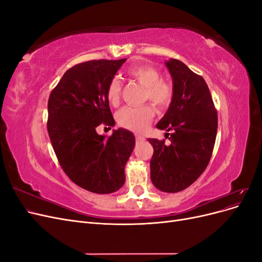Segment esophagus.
<instances>
[{"mask_svg":"<svg viewBox=\"0 0 262 262\" xmlns=\"http://www.w3.org/2000/svg\"><path fill=\"white\" fill-rule=\"evenodd\" d=\"M136 140H137V142H140V141H143L144 138L141 137V136H136Z\"/></svg>","mask_w":262,"mask_h":262,"instance_id":"esophagus-1","label":"esophagus"}]
</instances>
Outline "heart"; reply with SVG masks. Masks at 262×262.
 <instances>
[{"label":"heart","mask_w":262,"mask_h":262,"mask_svg":"<svg viewBox=\"0 0 262 262\" xmlns=\"http://www.w3.org/2000/svg\"><path fill=\"white\" fill-rule=\"evenodd\" d=\"M129 75L145 89L144 100H149L161 110L168 108L173 99V86L162 78L155 67L143 64L129 70ZM122 82L115 76L109 81L106 89V98L112 106L119 105L121 99ZM154 118V109L149 105L141 107H123L116 115L117 123L121 128L134 132H143L148 128Z\"/></svg>","instance_id":"obj_1"}]
</instances>
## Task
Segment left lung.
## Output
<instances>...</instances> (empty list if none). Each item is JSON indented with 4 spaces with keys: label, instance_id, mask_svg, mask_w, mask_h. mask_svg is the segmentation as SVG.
Segmentation results:
<instances>
[{
    "label": "left lung",
    "instance_id": "left-lung-1",
    "mask_svg": "<svg viewBox=\"0 0 262 262\" xmlns=\"http://www.w3.org/2000/svg\"><path fill=\"white\" fill-rule=\"evenodd\" d=\"M173 83V99L157 129L167 130L164 140L148 139L154 153L150 160V180L164 192L188 188L207 168L217 132V113L201 75L185 63L166 62Z\"/></svg>",
    "mask_w": 262,
    "mask_h": 262
}]
</instances>
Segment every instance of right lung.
Instances as JSON below:
<instances>
[{"label":"right lung","mask_w":262,"mask_h":262,"mask_svg":"<svg viewBox=\"0 0 262 262\" xmlns=\"http://www.w3.org/2000/svg\"><path fill=\"white\" fill-rule=\"evenodd\" d=\"M125 62L92 60L70 68L48 100V129L61 168L74 184L94 193H112L125 180L124 166L132 153L133 133L115 130L106 138L96 132L115 124L106 89Z\"/></svg>","instance_id":"add662e5"}]
</instances>
